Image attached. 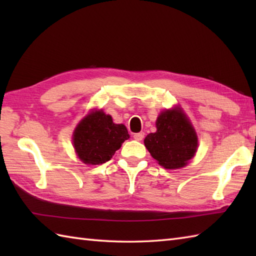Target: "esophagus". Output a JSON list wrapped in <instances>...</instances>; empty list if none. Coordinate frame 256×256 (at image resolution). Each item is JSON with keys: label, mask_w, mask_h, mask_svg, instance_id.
Instances as JSON below:
<instances>
[{"label": "esophagus", "mask_w": 256, "mask_h": 256, "mask_svg": "<svg viewBox=\"0 0 256 256\" xmlns=\"http://www.w3.org/2000/svg\"><path fill=\"white\" fill-rule=\"evenodd\" d=\"M144 136H145V133L144 132H140V133H135L134 135H133V138L136 140H142L143 138H144Z\"/></svg>", "instance_id": "34e87169"}]
</instances>
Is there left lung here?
<instances>
[{
  "label": "left lung",
  "mask_w": 256,
  "mask_h": 256,
  "mask_svg": "<svg viewBox=\"0 0 256 256\" xmlns=\"http://www.w3.org/2000/svg\"><path fill=\"white\" fill-rule=\"evenodd\" d=\"M156 128L157 131L144 140L150 155L167 170L184 167L198 148L197 134L187 116L179 108L164 111Z\"/></svg>",
  "instance_id": "obj_1"
}]
</instances>
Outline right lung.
<instances>
[{
	"instance_id": "add662e5",
	"label": "right lung",
	"mask_w": 256,
	"mask_h": 256,
	"mask_svg": "<svg viewBox=\"0 0 256 256\" xmlns=\"http://www.w3.org/2000/svg\"><path fill=\"white\" fill-rule=\"evenodd\" d=\"M130 135L123 124L113 123L112 118L96 111L81 121L74 133V146L84 164L100 165L108 162Z\"/></svg>"
}]
</instances>
